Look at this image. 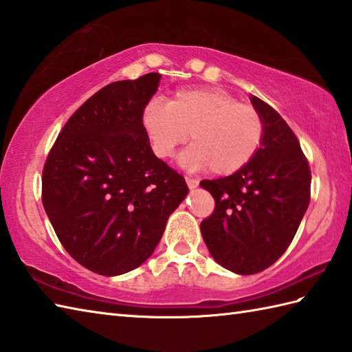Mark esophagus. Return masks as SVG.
Returning a JSON list of instances; mask_svg holds the SVG:
<instances>
[{
	"instance_id": "obj_1",
	"label": "esophagus",
	"mask_w": 352,
	"mask_h": 352,
	"mask_svg": "<svg viewBox=\"0 0 352 352\" xmlns=\"http://www.w3.org/2000/svg\"><path fill=\"white\" fill-rule=\"evenodd\" d=\"M186 183H188L190 189H195L198 186V180H195V178H190V177H186Z\"/></svg>"
}]
</instances>
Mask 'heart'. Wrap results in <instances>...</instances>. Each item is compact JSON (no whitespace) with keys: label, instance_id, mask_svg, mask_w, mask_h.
Instances as JSON below:
<instances>
[{"label":"heart","instance_id":"b5f03b06","mask_svg":"<svg viewBox=\"0 0 352 352\" xmlns=\"http://www.w3.org/2000/svg\"><path fill=\"white\" fill-rule=\"evenodd\" d=\"M142 125L159 159H170L189 138L193 145L183 163L228 175L246 166L265 139V122L256 107L239 102L219 87L180 89L168 102L154 100Z\"/></svg>","mask_w":352,"mask_h":352}]
</instances>
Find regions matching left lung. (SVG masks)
<instances>
[{
	"label": "left lung",
	"instance_id": "obj_1",
	"mask_svg": "<svg viewBox=\"0 0 352 352\" xmlns=\"http://www.w3.org/2000/svg\"><path fill=\"white\" fill-rule=\"evenodd\" d=\"M265 122L254 159L233 175L203 180L213 213L201 233L213 258L236 274L251 275L274 265L294 241L310 203L311 172L300 140L278 111L251 96Z\"/></svg>",
	"mask_w": 352,
	"mask_h": 352
}]
</instances>
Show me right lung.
<instances>
[{
    "instance_id": "obj_1",
    "label": "right lung",
    "mask_w": 352,
    "mask_h": 352,
    "mask_svg": "<svg viewBox=\"0 0 352 352\" xmlns=\"http://www.w3.org/2000/svg\"><path fill=\"white\" fill-rule=\"evenodd\" d=\"M159 81L149 72L92 95L65 124L42 170V204L58 241L100 275L144 263L189 192L184 177L154 155L142 125Z\"/></svg>"
}]
</instances>
